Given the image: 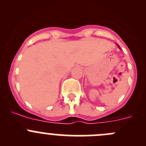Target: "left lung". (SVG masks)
Returning <instances> with one entry per match:
<instances>
[{"label": "left lung", "instance_id": "1", "mask_svg": "<svg viewBox=\"0 0 146 146\" xmlns=\"http://www.w3.org/2000/svg\"><path fill=\"white\" fill-rule=\"evenodd\" d=\"M118 47H119V48H120V47H119V46H118Z\"/></svg>", "mask_w": 146, "mask_h": 146}]
</instances>
